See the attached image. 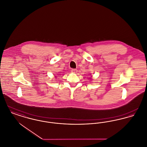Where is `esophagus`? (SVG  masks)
I'll return each instance as SVG.
<instances>
[{
    "label": "esophagus",
    "mask_w": 147,
    "mask_h": 147,
    "mask_svg": "<svg viewBox=\"0 0 147 147\" xmlns=\"http://www.w3.org/2000/svg\"><path fill=\"white\" fill-rule=\"evenodd\" d=\"M77 69H72L71 70V71L72 72V73H77Z\"/></svg>",
    "instance_id": "1"
}]
</instances>
